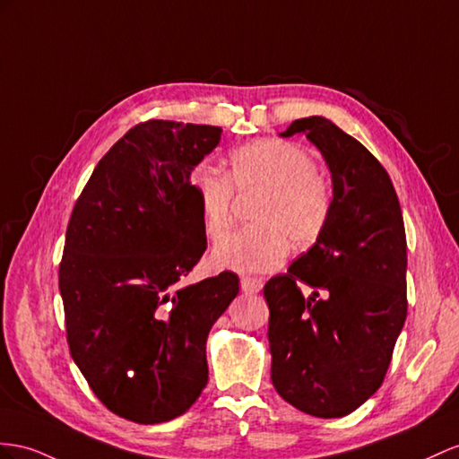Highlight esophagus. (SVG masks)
<instances>
[{
    "label": "esophagus",
    "mask_w": 459,
    "mask_h": 459,
    "mask_svg": "<svg viewBox=\"0 0 459 459\" xmlns=\"http://www.w3.org/2000/svg\"><path fill=\"white\" fill-rule=\"evenodd\" d=\"M240 287H242V290L246 292V295H255V292L262 290L264 283H262L260 279H255V277H242L240 279Z\"/></svg>",
    "instance_id": "obj_1"
}]
</instances>
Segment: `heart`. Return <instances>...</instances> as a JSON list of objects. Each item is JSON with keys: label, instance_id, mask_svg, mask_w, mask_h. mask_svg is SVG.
Returning <instances> with one entry per match:
<instances>
[{"label": "heart", "instance_id": "obj_1", "mask_svg": "<svg viewBox=\"0 0 459 459\" xmlns=\"http://www.w3.org/2000/svg\"><path fill=\"white\" fill-rule=\"evenodd\" d=\"M225 174L197 164L190 174L202 225L211 238L227 232L234 192H262L252 209L255 225L222 238L211 262L240 273L272 272L285 262L289 242L318 240L332 215V186L316 170L310 152L283 139H255L229 155Z\"/></svg>", "mask_w": 459, "mask_h": 459}]
</instances>
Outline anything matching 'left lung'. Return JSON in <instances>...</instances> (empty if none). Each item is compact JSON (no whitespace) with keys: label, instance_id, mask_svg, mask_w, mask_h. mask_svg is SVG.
<instances>
[{"label":"left lung","instance_id":"8db88e82","mask_svg":"<svg viewBox=\"0 0 459 459\" xmlns=\"http://www.w3.org/2000/svg\"><path fill=\"white\" fill-rule=\"evenodd\" d=\"M295 134L320 149L333 204L312 248L264 287L272 382L292 407L335 419L367 402L390 367L407 318L405 227L390 176L355 137L322 116L281 135Z\"/></svg>","mask_w":459,"mask_h":459}]
</instances>
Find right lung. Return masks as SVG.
Wrapping results in <instances>:
<instances>
[{
  "mask_svg": "<svg viewBox=\"0 0 459 459\" xmlns=\"http://www.w3.org/2000/svg\"><path fill=\"white\" fill-rule=\"evenodd\" d=\"M217 126L149 120L117 139L69 219L60 292L72 357L117 417L157 425L184 415L209 378L211 325L238 275L184 279L207 248L190 174Z\"/></svg>",
  "mask_w": 459,
  "mask_h": 459,
  "instance_id": "add662e5",
  "label": "right lung"
}]
</instances>
